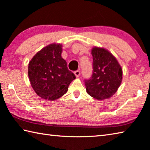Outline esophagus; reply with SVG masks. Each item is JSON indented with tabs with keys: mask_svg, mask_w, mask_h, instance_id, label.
Wrapping results in <instances>:
<instances>
[{
	"mask_svg": "<svg viewBox=\"0 0 150 150\" xmlns=\"http://www.w3.org/2000/svg\"><path fill=\"white\" fill-rule=\"evenodd\" d=\"M74 74L75 75V76L77 77H78L80 75V74H81V71L79 70H77V71H75V72H74Z\"/></svg>",
	"mask_w": 150,
	"mask_h": 150,
	"instance_id": "34e87169",
	"label": "esophagus"
}]
</instances>
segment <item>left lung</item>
Masks as SVG:
<instances>
[{
    "mask_svg": "<svg viewBox=\"0 0 150 150\" xmlns=\"http://www.w3.org/2000/svg\"><path fill=\"white\" fill-rule=\"evenodd\" d=\"M92 55V74L84 81L87 93L97 100L110 98L121 83V67L115 57L104 48H93Z\"/></svg>",
    "mask_w": 150,
    "mask_h": 150,
    "instance_id": "obj_1",
    "label": "left lung"
}]
</instances>
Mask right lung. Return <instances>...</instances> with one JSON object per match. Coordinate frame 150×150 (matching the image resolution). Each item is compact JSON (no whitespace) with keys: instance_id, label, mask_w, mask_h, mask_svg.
Returning <instances> with one entry per match:
<instances>
[{"instance_id":"right-lung-1","label":"right lung","mask_w":150,"mask_h":150,"mask_svg":"<svg viewBox=\"0 0 150 150\" xmlns=\"http://www.w3.org/2000/svg\"><path fill=\"white\" fill-rule=\"evenodd\" d=\"M62 45L43 48L29 62L28 75L33 88L42 98L54 100L63 96L75 75L62 58Z\"/></svg>"}]
</instances>
